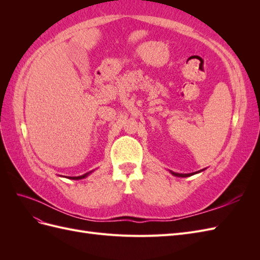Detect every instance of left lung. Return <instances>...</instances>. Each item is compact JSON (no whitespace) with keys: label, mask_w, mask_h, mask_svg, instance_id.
<instances>
[{"label":"left lung","mask_w":260,"mask_h":260,"mask_svg":"<svg viewBox=\"0 0 260 260\" xmlns=\"http://www.w3.org/2000/svg\"><path fill=\"white\" fill-rule=\"evenodd\" d=\"M198 172H200V171H198ZM198 172H193V174H176V172H172V171H171V174L174 175V176H177V177L185 178V177H190V176H193V175H195V174H198Z\"/></svg>","instance_id":"obj_1"}]
</instances>
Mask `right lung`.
I'll return each mask as SVG.
<instances>
[{"mask_svg":"<svg viewBox=\"0 0 260 260\" xmlns=\"http://www.w3.org/2000/svg\"><path fill=\"white\" fill-rule=\"evenodd\" d=\"M90 174V172H88V174H84L83 176H80V177H68V179H72V180H80V179H83L85 178L86 176H88Z\"/></svg>","mask_w":260,"mask_h":260,"instance_id":"right-lung-1","label":"right lung"}]
</instances>
